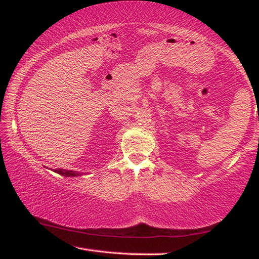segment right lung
<instances>
[{
    "instance_id": "add662e5",
    "label": "right lung",
    "mask_w": 259,
    "mask_h": 259,
    "mask_svg": "<svg viewBox=\"0 0 259 259\" xmlns=\"http://www.w3.org/2000/svg\"><path fill=\"white\" fill-rule=\"evenodd\" d=\"M54 171L59 175H62L64 177H76V176L82 175L81 172L74 171V170H64V169H54Z\"/></svg>"
}]
</instances>
